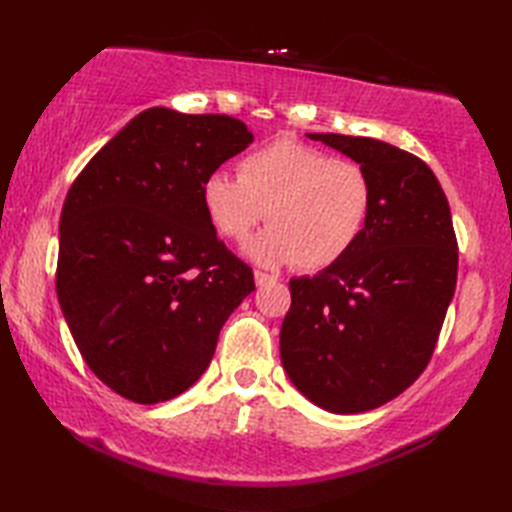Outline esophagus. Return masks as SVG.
Segmentation results:
<instances>
[{
  "instance_id": "obj_1",
  "label": "esophagus",
  "mask_w": 512,
  "mask_h": 512,
  "mask_svg": "<svg viewBox=\"0 0 512 512\" xmlns=\"http://www.w3.org/2000/svg\"><path fill=\"white\" fill-rule=\"evenodd\" d=\"M273 281H277V277L268 275V273H262V270H255V284L257 286H266V284H273Z\"/></svg>"
}]
</instances>
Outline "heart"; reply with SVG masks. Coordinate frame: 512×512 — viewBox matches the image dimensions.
<instances>
[{
  "instance_id": "b5f03b06",
  "label": "heart",
  "mask_w": 512,
  "mask_h": 512,
  "mask_svg": "<svg viewBox=\"0 0 512 512\" xmlns=\"http://www.w3.org/2000/svg\"><path fill=\"white\" fill-rule=\"evenodd\" d=\"M372 202L361 165L290 138L250 151L239 178L213 171L202 184L204 211L228 239H244L266 215L270 226L244 246L262 266L321 270L341 262L363 235Z\"/></svg>"
}]
</instances>
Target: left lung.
<instances>
[{
  "label": "left lung",
  "mask_w": 512,
  "mask_h": 512,
  "mask_svg": "<svg viewBox=\"0 0 512 512\" xmlns=\"http://www.w3.org/2000/svg\"><path fill=\"white\" fill-rule=\"evenodd\" d=\"M308 138L358 162L374 202L341 262L290 279L281 365L317 407L361 413L400 396L427 367L458 281V242L447 195L420 158L376 138Z\"/></svg>",
  "instance_id": "8db88e82"
}]
</instances>
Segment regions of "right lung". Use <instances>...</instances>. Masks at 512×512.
I'll return each mask as SVG.
<instances>
[{
    "label": "right lung",
    "mask_w": 512,
    "mask_h": 512,
    "mask_svg": "<svg viewBox=\"0 0 512 512\" xmlns=\"http://www.w3.org/2000/svg\"><path fill=\"white\" fill-rule=\"evenodd\" d=\"M253 143L224 114L149 107L68 191L59 222L57 297L81 356L127 400L182 394L215 354L253 270L220 239L202 184Z\"/></svg>",
    "instance_id": "obj_1"
}]
</instances>
